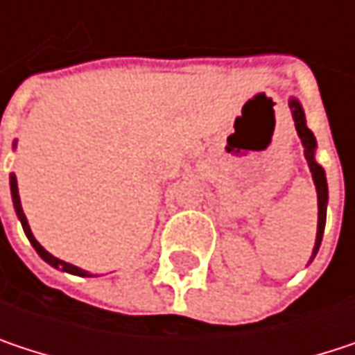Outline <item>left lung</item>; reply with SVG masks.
<instances>
[{
  "label": "left lung",
  "instance_id": "1",
  "mask_svg": "<svg viewBox=\"0 0 355 355\" xmlns=\"http://www.w3.org/2000/svg\"><path fill=\"white\" fill-rule=\"evenodd\" d=\"M290 110H292V116H294V125H296V131H298V137L304 146V158L309 162V168L313 173V180H315V187H317V197H319V226H317V241H315V248H313V257L311 261L317 257L320 247V241H322V232H324V220H327V201H329V189H327V177H324V171L322 166L317 164L315 160V150H317V139L313 135V131L306 127V119H304V110L300 107V103L296 98H290Z\"/></svg>",
  "mask_w": 355,
  "mask_h": 355
}]
</instances>
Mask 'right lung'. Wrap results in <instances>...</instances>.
Returning <instances> with one entry per match:
<instances>
[{"mask_svg": "<svg viewBox=\"0 0 355 355\" xmlns=\"http://www.w3.org/2000/svg\"><path fill=\"white\" fill-rule=\"evenodd\" d=\"M14 148H16V141H14ZM10 189H12V201H14V209H16V214H18V220H20V224H22V228H24V234L28 236V241H31V245L35 247L36 252H38L49 265H53L55 269H61V271H67V273H73V275H80V277H92V273H88V271H84V269L71 265V263H65V261L53 257L49 250H44V248L40 247V243L35 239V234H33V230H31V226H28V220H26V216H24V211H22V203H20V195H18V180H16V175H10Z\"/></svg>", "mask_w": 355, "mask_h": 355, "instance_id": "add662e5", "label": "right lung"}]
</instances>
